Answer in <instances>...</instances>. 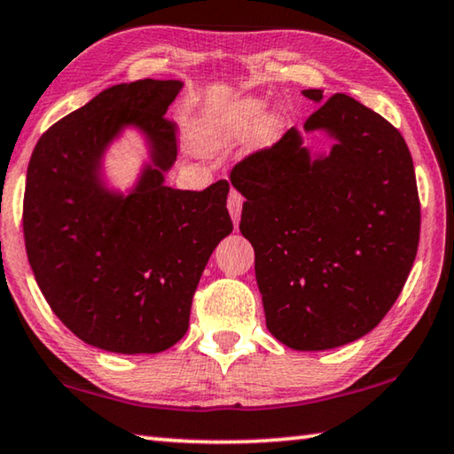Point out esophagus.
I'll use <instances>...</instances> for the list:
<instances>
[{
    "label": "esophagus",
    "instance_id": "obj_1",
    "mask_svg": "<svg viewBox=\"0 0 454 454\" xmlns=\"http://www.w3.org/2000/svg\"><path fill=\"white\" fill-rule=\"evenodd\" d=\"M241 207H243L241 192H237V191L233 189L231 192H229L227 209H229V213H231V219H233L235 225H237V223H239V219H241Z\"/></svg>",
    "mask_w": 454,
    "mask_h": 454
}]
</instances>
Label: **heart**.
I'll use <instances>...</instances> for the list:
<instances>
[{"mask_svg": "<svg viewBox=\"0 0 454 454\" xmlns=\"http://www.w3.org/2000/svg\"><path fill=\"white\" fill-rule=\"evenodd\" d=\"M262 113V104L245 100L225 113H205L191 122V146L200 154H217L247 135L251 124ZM278 132V118L267 114L255 126V143H271Z\"/></svg>", "mask_w": 454, "mask_h": 454, "instance_id": "1", "label": "heart"}]
</instances>
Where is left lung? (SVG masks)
<instances>
[{
    "mask_svg": "<svg viewBox=\"0 0 454 454\" xmlns=\"http://www.w3.org/2000/svg\"><path fill=\"white\" fill-rule=\"evenodd\" d=\"M303 129L325 132L311 154L297 129L237 162L239 229L255 251L265 324L292 350L350 344L374 330L403 292L420 237L411 151L380 114L333 94Z\"/></svg>",
    "mask_w": 454,
    "mask_h": 454,
    "instance_id": "left-lung-1",
    "label": "left lung"
}]
</instances>
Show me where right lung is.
<instances>
[{
    "instance_id": "obj_1",
    "label": "right lung",
    "mask_w": 454,
    "mask_h": 454,
    "mask_svg": "<svg viewBox=\"0 0 454 454\" xmlns=\"http://www.w3.org/2000/svg\"><path fill=\"white\" fill-rule=\"evenodd\" d=\"M181 80L116 84L43 132L27 165V262L50 308L72 333L114 354H157L189 328L199 279L233 231L229 183L205 191L165 184L176 160L165 114ZM137 128L149 162L129 193L108 190L106 148Z\"/></svg>"
}]
</instances>
